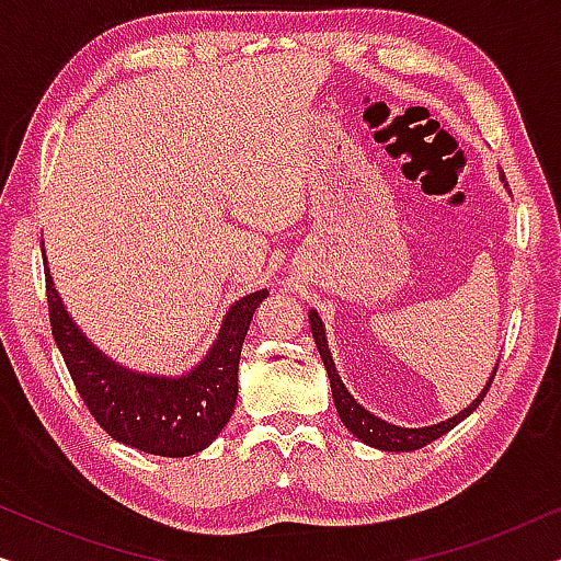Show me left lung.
<instances>
[{"label":"left lung","mask_w":561,"mask_h":561,"mask_svg":"<svg viewBox=\"0 0 561 561\" xmlns=\"http://www.w3.org/2000/svg\"><path fill=\"white\" fill-rule=\"evenodd\" d=\"M501 183L503 186H508L505 183V175L501 171ZM309 324H311V334H313V342H317L319 347V355H321V363L327 367V375H329V382H332V398H334V405H336V413H340L342 424L347 426V432H352L357 436L359 442L367 444V447H375V449H382V451H413V449H421L426 447V444H432L434 439H439L447 432H451L459 421H465L470 413L478 409L482 398H485L490 382L495 378V370H497V363L493 367V373H490V378L485 382V388L480 390L478 398L462 409L455 416L439 421V424H432V426H419V428H409V426H398V424H390V421L375 416L365 409V405L357 403V398L350 393L347 386H344L340 373H336V365H334V357H332V350H329V342H327V327L324 321H321L319 311L311 309L309 311Z\"/></svg>","instance_id":"1"}]
</instances>
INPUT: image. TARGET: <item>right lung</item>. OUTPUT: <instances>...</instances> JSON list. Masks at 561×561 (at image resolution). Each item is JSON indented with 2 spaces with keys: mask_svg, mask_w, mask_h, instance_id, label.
Wrapping results in <instances>:
<instances>
[{
  "mask_svg": "<svg viewBox=\"0 0 561 561\" xmlns=\"http://www.w3.org/2000/svg\"><path fill=\"white\" fill-rule=\"evenodd\" d=\"M43 260L53 336L99 426L112 439L158 457H191L209 447L234 411L242 342L267 288L229 306L194 367L181 375L142 373L117 363L83 334L56 290L45 250Z\"/></svg>",
  "mask_w": 561,
  "mask_h": 561,
  "instance_id": "add662e5",
  "label": "right lung"
}]
</instances>
